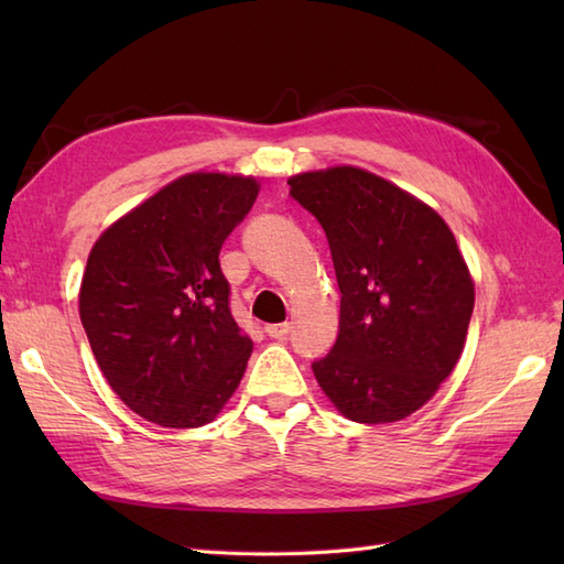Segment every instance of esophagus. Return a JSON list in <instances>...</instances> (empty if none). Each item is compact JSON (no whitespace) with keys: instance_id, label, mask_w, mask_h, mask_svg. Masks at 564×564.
Listing matches in <instances>:
<instances>
[{"instance_id":"obj_1","label":"esophagus","mask_w":564,"mask_h":564,"mask_svg":"<svg viewBox=\"0 0 564 564\" xmlns=\"http://www.w3.org/2000/svg\"><path fill=\"white\" fill-rule=\"evenodd\" d=\"M263 332H267L271 339H283L285 334L291 332V322H275V325H267V327H263Z\"/></svg>"}]
</instances>
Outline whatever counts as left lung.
I'll list each match as a JSON object with an SVG mask.
<instances>
[{"instance_id": "obj_1", "label": "left lung", "mask_w": 564, "mask_h": 564, "mask_svg": "<svg viewBox=\"0 0 564 564\" xmlns=\"http://www.w3.org/2000/svg\"><path fill=\"white\" fill-rule=\"evenodd\" d=\"M289 186L325 230L341 291L337 344L313 364L319 388L351 422H400L463 354L475 283L458 242L434 208L361 166Z\"/></svg>"}]
</instances>
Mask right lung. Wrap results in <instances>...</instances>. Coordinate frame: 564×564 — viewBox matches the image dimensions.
<instances>
[{
    "instance_id": "1",
    "label": "right lung",
    "mask_w": 564,
    "mask_h": 564,
    "mask_svg": "<svg viewBox=\"0 0 564 564\" xmlns=\"http://www.w3.org/2000/svg\"><path fill=\"white\" fill-rule=\"evenodd\" d=\"M254 176L191 172L106 227L79 285V317L113 392L148 422H213L254 344L230 313L225 237L254 206Z\"/></svg>"
}]
</instances>
